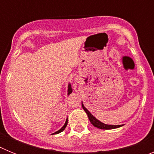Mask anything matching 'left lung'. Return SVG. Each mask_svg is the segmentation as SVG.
<instances>
[{
    "mask_svg": "<svg viewBox=\"0 0 154 154\" xmlns=\"http://www.w3.org/2000/svg\"><path fill=\"white\" fill-rule=\"evenodd\" d=\"M82 106L83 108V109L85 110V112H86V114L88 115V117H89V121L90 123L93 125L94 126L99 128V129H103V130H111V129H116V128H119L120 126H122L123 125H108L105 124V123H102L101 121H99V119H96L89 110L87 109L85 106H84L83 103H82Z\"/></svg>",
    "mask_w": 154,
    "mask_h": 154,
    "instance_id": "8db88e82",
    "label": "left lung"
}]
</instances>
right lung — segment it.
<instances>
[{
  "mask_svg": "<svg viewBox=\"0 0 154 154\" xmlns=\"http://www.w3.org/2000/svg\"><path fill=\"white\" fill-rule=\"evenodd\" d=\"M72 85H71L70 83H69V85H68V96H69V95H70V94L72 93ZM67 124H68V119H66L65 124H64V126H62V128H61L60 130H58V131H56V132H55V133H52V134H58V133H61V132L63 131V130L65 129V127L67 126Z\"/></svg>",
  "mask_w": 154,
  "mask_h": 154,
  "instance_id": "right-lung-1",
  "label": "right lung"
}]
</instances>
